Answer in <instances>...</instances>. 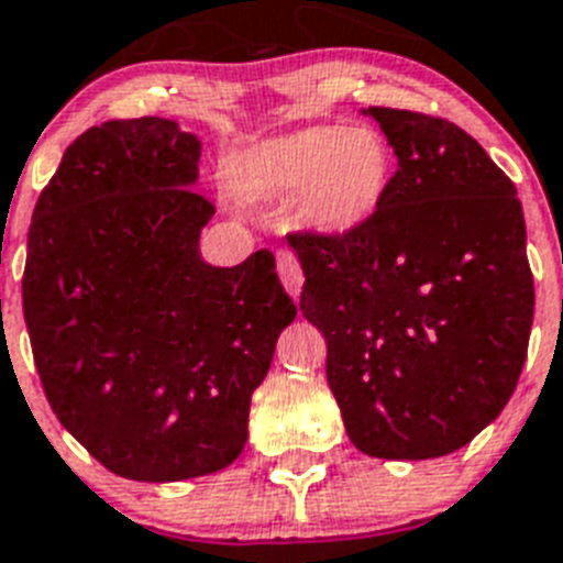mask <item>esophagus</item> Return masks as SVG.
Segmentation results:
<instances>
[{
	"label": "esophagus",
	"instance_id": "1",
	"mask_svg": "<svg viewBox=\"0 0 563 563\" xmlns=\"http://www.w3.org/2000/svg\"><path fill=\"white\" fill-rule=\"evenodd\" d=\"M277 275H280L283 280V288H286L288 295L297 297L302 291V268H300V261H297L295 252H277Z\"/></svg>",
	"mask_w": 563,
	"mask_h": 563
}]
</instances>
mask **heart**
<instances>
[{
    "label": "heart",
    "mask_w": 563,
    "mask_h": 563,
    "mask_svg": "<svg viewBox=\"0 0 563 563\" xmlns=\"http://www.w3.org/2000/svg\"><path fill=\"white\" fill-rule=\"evenodd\" d=\"M394 180L397 150L368 124L302 126L257 141L234 175L241 195L295 203L302 227L331 241L371 227L388 203Z\"/></svg>",
    "instance_id": "heart-1"
}]
</instances>
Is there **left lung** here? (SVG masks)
I'll use <instances>...</instances> for the list:
<instances>
[{
  "instance_id": "left-lung-1",
  "label": "left lung",
  "mask_w": 563,
  "mask_h": 563,
  "mask_svg": "<svg viewBox=\"0 0 563 563\" xmlns=\"http://www.w3.org/2000/svg\"><path fill=\"white\" fill-rule=\"evenodd\" d=\"M397 150L363 232L291 234L302 317L329 345L345 433L376 459L459 451L505 410L527 360L532 275L516 187L444 119L368 107Z\"/></svg>"
}]
</instances>
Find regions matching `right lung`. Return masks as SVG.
<instances>
[{"mask_svg":"<svg viewBox=\"0 0 563 563\" xmlns=\"http://www.w3.org/2000/svg\"><path fill=\"white\" fill-rule=\"evenodd\" d=\"M200 139L178 121H104L67 146L38 195L24 325L58 422L107 471L184 482L223 471L297 317L275 254L212 266Z\"/></svg>","mask_w":563,"mask_h":563,"instance_id":"obj_1","label":"right lung"}]
</instances>
